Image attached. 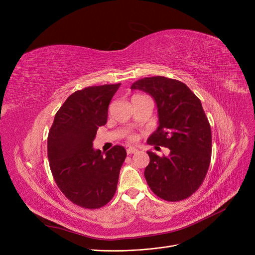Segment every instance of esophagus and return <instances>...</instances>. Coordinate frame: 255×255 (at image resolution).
I'll use <instances>...</instances> for the list:
<instances>
[{
  "instance_id": "obj_1",
  "label": "esophagus",
  "mask_w": 255,
  "mask_h": 255,
  "mask_svg": "<svg viewBox=\"0 0 255 255\" xmlns=\"http://www.w3.org/2000/svg\"><path fill=\"white\" fill-rule=\"evenodd\" d=\"M137 149H134V148H129L127 149V154L128 155H131V154H134V153H137Z\"/></svg>"
}]
</instances>
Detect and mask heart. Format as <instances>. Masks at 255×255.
Here are the masks:
<instances>
[{
    "mask_svg": "<svg viewBox=\"0 0 255 255\" xmlns=\"http://www.w3.org/2000/svg\"><path fill=\"white\" fill-rule=\"evenodd\" d=\"M137 96H140V95H135V96H133V97H137ZM128 140L130 142H134V141L137 140V136L135 134H130V135H128Z\"/></svg>",
    "mask_w": 255,
    "mask_h": 255,
    "instance_id": "1",
    "label": "heart"
}]
</instances>
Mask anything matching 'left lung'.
I'll list each match as a JSON object with an SVG mask.
<instances>
[{
	"label": "left lung",
	"mask_w": 255,
	"mask_h": 255,
	"mask_svg": "<svg viewBox=\"0 0 255 255\" xmlns=\"http://www.w3.org/2000/svg\"><path fill=\"white\" fill-rule=\"evenodd\" d=\"M131 89L150 94L157 104L159 126L148 143L170 150L168 156L148 152L146 183L167 202L188 198L203 184L212 156L211 126L202 102L184 83L164 76L138 79Z\"/></svg>",
	"instance_id": "left-lung-1"
}]
</instances>
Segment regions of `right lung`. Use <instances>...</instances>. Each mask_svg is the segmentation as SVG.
Segmentation results:
<instances>
[{"instance_id": "obj_1", "label": "right lung", "mask_w": 255, "mask_h": 255, "mask_svg": "<svg viewBox=\"0 0 255 255\" xmlns=\"http://www.w3.org/2000/svg\"><path fill=\"white\" fill-rule=\"evenodd\" d=\"M121 84L87 87L66 99L55 116L47 137L53 180L62 193L84 209L111 202L126 158L122 145L106 152L93 149L97 130L106 124L109 105Z\"/></svg>"}]
</instances>
